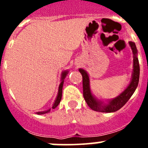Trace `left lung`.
Masks as SVG:
<instances>
[{
	"label": "left lung",
	"mask_w": 148,
	"mask_h": 148,
	"mask_svg": "<svg viewBox=\"0 0 148 148\" xmlns=\"http://www.w3.org/2000/svg\"><path fill=\"white\" fill-rule=\"evenodd\" d=\"M130 46L133 53V72L132 75V80L127 87L120 94L119 96L114 99L109 100L107 104L102 101L97 100L92 95L89 86V77L85 70L79 69V71L82 75L83 79V96L86 104L92 110L100 112H114L122 108L130 99L135 89L138 87L139 78H140V64L138 58V50L134 42L130 41Z\"/></svg>",
	"instance_id": "left-lung-1"
}]
</instances>
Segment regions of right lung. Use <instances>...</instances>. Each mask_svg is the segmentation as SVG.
I'll return each mask as SVG.
<instances>
[{
	"instance_id": "add662e5",
	"label": "right lung",
	"mask_w": 148,
	"mask_h": 148,
	"mask_svg": "<svg viewBox=\"0 0 148 148\" xmlns=\"http://www.w3.org/2000/svg\"><path fill=\"white\" fill-rule=\"evenodd\" d=\"M67 74H68V71H64V72H62V82H61L60 84H59V92H58V95H57V97H56V100H55L54 103H53V106H52V107H51L52 109L56 108V107L59 105V103H60V101H61V99H62V88H63L64 82V79H65L66 76ZM50 110H51V109L46 110V111L38 112H36V114H46V113L49 112H50Z\"/></svg>"
}]
</instances>
